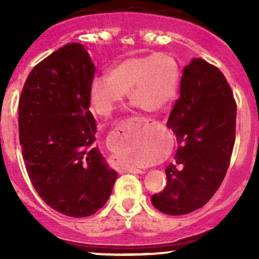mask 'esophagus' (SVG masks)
<instances>
[{
  "mask_svg": "<svg viewBox=\"0 0 259 259\" xmlns=\"http://www.w3.org/2000/svg\"><path fill=\"white\" fill-rule=\"evenodd\" d=\"M126 127H127V121H121L116 126L115 132H116V133H120V132L125 133V132H126ZM124 170H125V173H126V171H127V173H142V170H140V169L134 168V166H127V168H125Z\"/></svg>",
  "mask_w": 259,
  "mask_h": 259,
  "instance_id": "obj_1",
  "label": "esophagus"
}]
</instances>
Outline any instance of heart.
Returning <instances> with one entry per match:
<instances>
[{
    "label": "heart",
    "instance_id": "heart-1",
    "mask_svg": "<svg viewBox=\"0 0 259 259\" xmlns=\"http://www.w3.org/2000/svg\"><path fill=\"white\" fill-rule=\"evenodd\" d=\"M178 82V64L170 55L130 56L115 64L108 76L91 81L89 100L94 113L109 116L129 91L133 104L144 111H156L171 100ZM125 150L120 148L116 155L125 158Z\"/></svg>",
    "mask_w": 259,
    "mask_h": 259
}]
</instances>
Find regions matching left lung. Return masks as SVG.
I'll list each match as a JSON object with an SVG mask.
<instances>
[{"mask_svg":"<svg viewBox=\"0 0 259 259\" xmlns=\"http://www.w3.org/2000/svg\"><path fill=\"white\" fill-rule=\"evenodd\" d=\"M236 119L233 91L221 70L193 59L183 70L180 96L166 124L179 146L165 169L166 187L151 197L156 209L183 215L209 202L229 168Z\"/></svg>","mask_w":259,"mask_h":259,"instance_id":"left-lung-1","label":"left lung"}]
</instances>
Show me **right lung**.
I'll list each match as a JSON object with an SVG mask.
<instances>
[{
	"label": "right lung",
	"mask_w": 259,
	"mask_h": 259,
	"mask_svg": "<svg viewBox=\"0 0 259 259\" xmlns=\"http://www.w3.org/2000/svg\"><path fill=\"white\" fill-rule=\"evenodd\" d=\"M94 76L83 46L67 44L31 70L18 103L28 178L49 207L74 218L103 208L117 178L94 146L96 120L89 110Z\"/></svg>",
	"instance_id": "right-lung-1"
}]
</instances>
